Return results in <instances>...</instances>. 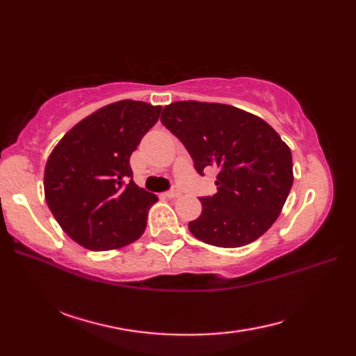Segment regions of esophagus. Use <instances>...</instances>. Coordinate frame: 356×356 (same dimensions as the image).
I'll use <instances>...</instances> for the list:
<instances>
[{"mask_svg": "<svg viewBox=\"0 0 356 356\" xmlns=\"http://www.w3.org/2000/svg\"><path fill=\"white\" fill-rule=\"evenodd\" d=\"M180 194H182V193H180V190H179V188L177 186H172L171 188V190L168 191V193H166V195H168V197L170 199H176V197H179V195Z\"/></svg>", "mask_w": 356, "mask_h": 356, "instance_id": "esophagus-1", "label": "esophagus"}]
</instances>
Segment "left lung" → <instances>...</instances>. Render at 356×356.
I'll use <instances>...</instances> for the list:
<instances>
[{"label":"left lung","instance_id":"1","mask_svg":"<svg viewBox=\"0 0 356 356\" xmlns=\"http://www.w3.org/2000/svg\"><path fill=\"white\" fill-rule=\"evenodd\" d=\"M162 124L177 136L199 174L216 168L217 193L200 197L188 228L203 243L240 248L261 237L282 213L293 184L291 148L259 116L216 102L166 105Z\"/></svg>","mask_w":356,"mask_h":356}]
</instances>
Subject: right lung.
I'll use <instances>...</instances> for the list:
<instances>
[{
    "label": "right lung",
    "mask_w": 356,
    "mask_h": 356,
    "mask_svg": "<svg viewBox=\"0 0 356 356\" xmlns=\"http://www.w3.org/2000/svg\"><path fill=\"white\" fill-rule=\"evenodd\" d=\"M162 107L124 99L82 119L58 142L44 171L47 205L67 236L90 251L133 243L157 195L133 182L130 156Z\"/></svg>",
    "instance_id": "right-lung-1"
}]
</instances>
